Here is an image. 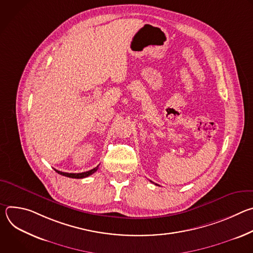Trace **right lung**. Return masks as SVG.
I'll return each instance as SVG.
<instances>
[{
	"label": "right lung",
	"instance_id": "right-lung-1",
	"mask_svg": "<svg viewBox=\"0 0 253 253\" xmlns=\"http://www.w3.org/2000/svg\"><path fill=\"white\" fill-rule=\"evenodd\" d=\"M98 167H95L89 171H86V172H82V173H66V172H62V171H59V170H56L55 171L63 176H66V177H69V178H77V179H81V178H85V177H88L90 175H92L94 172H96L98 170Z\"/></svg>",
	"mask_w": 253,
	"mask_h": 253
}]
</instances>
